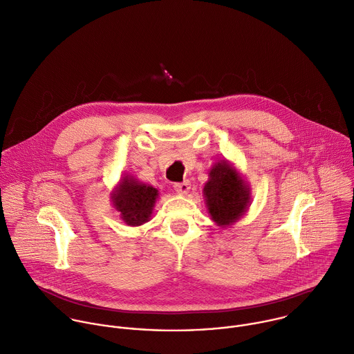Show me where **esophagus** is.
Masks as SVG:
<instances>
[{
	"instance_id": "esophagus-1",
	"label": "esophagus",
	"mask_w": 354,
	"mask_h": 354,
	"mask_svg": "<svg viewBox=\"0 0 354 354\" xmlns=\"http://www.w3.org/2000/svg\"><path fill=\"white\" fill-rule=\"evenodd\" d=\"M174 189H175L179 194H186V193L190 190V182H189V180H185V182H180V183H175V185H174Z\"/></svg>"
}]
</instances>
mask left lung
Returning a JSON list of instances; mask_svg holds the SVG:
<instances>
[{
	"mask_svg": "<svg viewBox=\"0 0 354 354\" xmlns=\"http://www.w3.org/2000/svg\"><path fill=\"white\" fill-rule=\"evenodd\" d=\"M208 176L203 193L211 219L218 226H230L248 209L250 186L226 160L215 162Z\"/></svg>",
	"mask_w": 354,
	"mask_h": 354,
	"instance_id": "1",
	"label": "left lung"
}]
</instances>
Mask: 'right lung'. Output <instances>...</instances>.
<instances>
[{
  "instance_id": "right-lung-1",
  "label": "right lung",
  "mask_w": 354,
  "mask_h": 354,
  "mask_svg": "<svg viewBox=\"0 0 354 354\" xmlns=\"http://www.w3.org/2000/svg\"><path fill=\"white\" fill-rule=\"evenodd\" d=\"M158 190L133 176H124L111 193L114 208L128 226H140L150 219Z\"/></svg>"
}]
</instances>
